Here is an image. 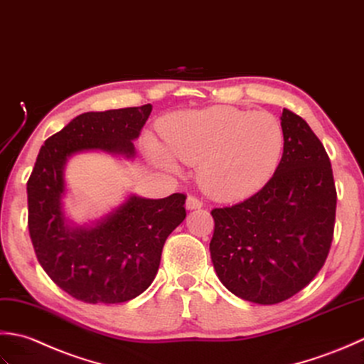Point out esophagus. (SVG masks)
Returning <instances> with one entry per match:
<instances>
[{"label":"esophagus","mask_w":364,"mask_h":364,"mask_svg":"<svg viewBox=\"0 0 364 364\" xmlns=\"http://www.w3.org/2000/svg\"><path fill=\"white\" fill-rule=\"evenodd\" d=\"M185 207H187L188 210H196V209H201L203 203L199 201V199L195 198V196H188L187 201H185Z\"/></svg>","instance_id":"esophagus-1"}]
</instances>
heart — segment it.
<instances>
[{
	"mask_svg": "<svg viewBox=\"0 0 364 364\" xmlns=\"http://www.w3.org/2000/svg\"><path fill=\"white\" fill-rule=\"evenodd\" d=\"M166 148L154 139L146 151L155 165L181 171V160L198 165V182L207 195L234 201L253 195L269 182L283 159L286 133L267 111L209 107L181 111L160 124Z\"/></svg>",
	"mask_w": 364,
	"mask_h": 364,
	"instance_id": "heart-1",
	"label": "heart"
}]
</instances>
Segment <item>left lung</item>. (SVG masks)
I'll use <instances>...</instances> for the list:
<instances>
[{"mask_svg":"<svg viewBox=\"0 0 364 364\" xmlns=\"http://www.w3.org/2000/svg\"><path fill=\"white\" fill-rule=\"evenodd\" d=\"M286 147L277 173L247 201L213 209L210 257L223 286L275 305L308 286L333 240L336 188L330 159L305 119L283 109Z\"/></svg>","mask_w":364,"mask_h":364,"instance_id":"8db88e82","label":"left lung"}]
</instances>
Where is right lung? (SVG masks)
<instances>
[{
    "mask_svg": "<svg viewBox=\"0 0 364 364\" xmlns=\"http://www.w3.org/2000/svg\"><path fill=\"white\" fill-rule=\"evenodd\" d=\"M152 105L89 111L41 147L26 185L28 228L37 261L73 299L122 303L143 294L157 275L168 235L185 220V195H127L103 217L77 225L65 212V166L81 152L133 160L135 141Z\"/></svg>",
    "mask_w": 364,
    "mask_h": 364,
    "instance_id": "add662e5",
    "label": "right lung"
}]
</instances>
